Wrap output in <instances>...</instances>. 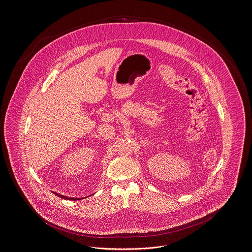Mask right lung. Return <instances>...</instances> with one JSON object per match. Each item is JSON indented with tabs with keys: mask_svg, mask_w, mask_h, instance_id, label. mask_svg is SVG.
<instances>
[{
	"mask_svg": "<svg viewBox=\"0 0 252 252\" xmlns=\"http://www.w3.org/2000/svg\"><path fill=\"white\" fill-rule=\"evenodd\" d=\"M56 195L59 196V197H61V198H63V199H66V200H79V198H70V197H66V196L63 195H60L59 193H56V192H54Z\"/></svg>",
	"mask_w": 252,
	"mask_h": 252,
	"instance_id": "add662e5",
	"label": "right lung"
}]
</instances>
